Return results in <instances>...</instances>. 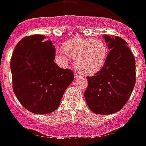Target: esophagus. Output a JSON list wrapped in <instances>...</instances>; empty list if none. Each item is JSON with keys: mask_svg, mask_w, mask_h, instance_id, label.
I'll use <instances>...</instances> for the list:
<instances>
[{"mask_svg": "<svg viewBox=\"0 0 146 146\" xmlns=\"http://www.w3.org/2000/svg\"><path fill=\"white\" fill-rule=\"evenodd\" d=\"M74 76H75V79H77V78H79V77L81 76L79 75V74H77V73H75V74H74Z\"/></svg>", "mask_w": 146, "mask_h": 146, "instance_id": "1", "label": "esophagus"}]
</instances>
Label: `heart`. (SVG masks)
<instances>
[{
  "label": "heart",
  "mask_w": 146,
  "mask_h": 146,
  "mask_svg": "<svg viewBox=\"0 0 146 146\" xmlns=\"http://www.w3.org/2000/svg\"><path fill=\"white\" fill-rule=\"evenodd\" d=\"M108 54L107 46L100 39L76 38L56 50V57L63 66H67L70 58L74 59L77 70L84 75H92L100 70Z\"/></svg>",
  "instance_id": "1"
}]
</instances>
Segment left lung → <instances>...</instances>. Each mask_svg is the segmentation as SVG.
Here are the masks:
<instances>
[{"instance_id": "1", "label": "left lung", "mask_w": 146, "mask_h": 146, "mask_svg": "<svg viewBox=\"0 0 146 146\" xmlns=\"http://www.w3.org/2000/svg\"><path fill=\"white\" fill-rule=\"evenodd\" d=\"M110 52L102 69L88 76V88L84 93L88 106L99 115L118 112L125 105L136 82L133 54L123 39L104 35Z\"/></svg>"}]
</instances>
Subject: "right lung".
Returning a JSON list of instances; mask_svg holds the SVG:
<instances>
[{"mask_svg": "<svg viewBox=\"0 0 146 146\" xmlns=\"http://www.w3.org/2000/svg\"><path fill=\"white\" fill-rule=\"evenodd\" d=\"M45 39L40 34L22 39L10 62L14 93L22 106L35 114L55 111L74 79L73 71L55 64L54 46Z\"/></svg>", "mask_w": 146, "mask_h": 146, "instance_id": "add662e5", "label": "right lung"}]
</instances>
